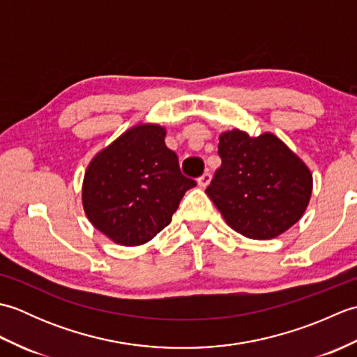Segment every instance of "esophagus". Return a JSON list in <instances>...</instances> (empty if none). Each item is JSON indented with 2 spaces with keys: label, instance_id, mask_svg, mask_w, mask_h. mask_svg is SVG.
<instances>
[{
  "label": "esophagus",
  "instance_id": "esophagus-1",
  "mask_svg": "<svg viewBox=\"0 0 357 357\" xmlns=\"http://www.w3.org/2000/svg\"><path fill=\"white\" fill-rule=\"evenodd\" d=\"M210 181H211V174L208 172H206L202 176L198 178V184H199V187H207L210 184Z\"/></svg>",
  "mask_w": 357,
  "mask_h": 357
}]
</instances>
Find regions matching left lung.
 I'll use <instances>...</instances> for the list:
<instances>
[{
	"mask_svg": "<svg viewBox=\"0 0 357 357\" xmlns=\"http://www.w3.org/2000/svg\"><path fill=\"white\" fill-rule=\"evenodd\" d=\"M218 153L222 164L206 193L234 231L271 239L304 215L313 176L275 135L250 138L234 128L219 136Z\"/></svg>",
	"mask_w": 357,
	"mask_h": 357,
	"instance_id": "8db88e82",
	"label": "left lung"
}]
</instances>
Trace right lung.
Masks as SVG:
<instances>
[{"label": "right lung", "instance_id": "right-lung-1", "mask_svg": "<svg viewBox=\"0 0 357 357\" xmlns=\"http://www.w3.org/2000/svg\"><path fill=\"white\" fill-rule=\"evenodd\" d=\"M165 128L136 126L98 153L82 183V206L95 229L121 245H141L165 229L196 185L165 146Z\"/></svg>", "mask_w": 357, "mask_h": 357}]
</instances>
